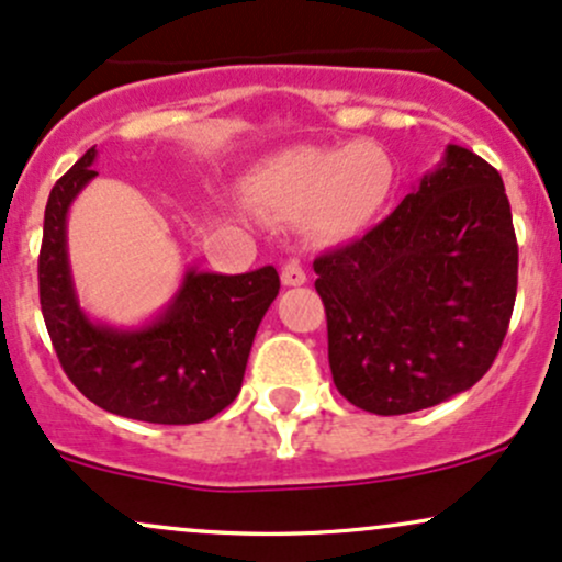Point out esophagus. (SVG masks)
Instances as JSON below:
<instances>
[{"mask_svg":"<svg viewBox=\"0 0 562 562\" xmlns=\"http://www.w3.org/2000/svg\"><path fill=\"white\" fill-rule=\"evenodd\" d=\"M280 277H282V285H285V288H299V285H303V282H306V272H303V267L299 261L282 263Z\"/></svg>","mask_w":562,"mask_h":562,"instance_id":"1","label":"esophagus"}]
</instances>
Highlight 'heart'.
Listing matches in <instances>:
<instances>
[{"mask_svg": "<svg viewBox=\"0 0 562 562\" xmlns=\"http://www.w3.org/2000/svg\"><path fill=\"white\" fill-rule=\"evenodd\" d=\"M398 166L372 139L293 145L254 166L250 203L277 218H301L312 240L338 245L364 235L396 198Z\"/></svg>", "mask_w": 562, "mask_h": 562, "instance_id": "obj_1", "label": "heart"}]
</instances>
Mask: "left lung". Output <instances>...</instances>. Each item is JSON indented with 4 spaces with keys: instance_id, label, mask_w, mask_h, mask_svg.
<instances>
[{
    "instance_id": "obj_1",
    "label": "left lung",
    "mask_w": 562,
    "mask_h": 562,
    "mask_svg": "<svg viewBox=\"0 0 562 562\" xmlns=\"http://www.w3.org/2000/svg\"><path fill=\"white\" fill-rule=\"evenodd\" d=\"M335 389L372 415L428 409L492 367L518 290L499 171L447 145L389 218L314 259Z\"/></svg>"
}]
</instances>
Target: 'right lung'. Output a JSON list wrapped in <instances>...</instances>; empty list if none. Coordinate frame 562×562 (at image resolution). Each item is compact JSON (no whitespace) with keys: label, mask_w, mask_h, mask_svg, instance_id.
Segmentation results:
<instances>
[{"label":"right lung","mask_w":562,"mask_h":562,"mask_svg":"<svg viewBox=\"0 0 562 562\" xmlns=\"http://www.w3.org/2000/svg\"><path fill=\"white\" fill-rule=\"evenodd\" d=\"M89 147L57 179L44 209L38 301L70 383L89 402L128 420L190 425L218 415L240 393L250 346L280 293V274L190 267L169 306L142 327L94 322L81 308L68 263V209L97 177Z\"/></svg>","instance_id":"right-lung-1"}]
</instances>
